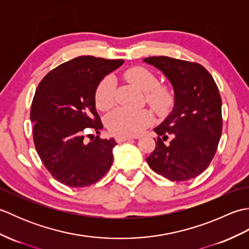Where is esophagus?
I'll return each instance as SVG.
<instances>
[{"label": "esophagus", "mask_w": 249, "mask_h": 249, "mask_svg": "<svg viewBox=\"0 0 249 249\" xmlns=\"http://www.w3.org/2000/svg\"><path fill=\"white\" fill-rule=\"evenodd\" d=\"M131 139H137V137H133V136H116L115 137V140L116 142H119V143L127 140H131Z\"/></svg>", "instance_id": "1"}]
</instances>
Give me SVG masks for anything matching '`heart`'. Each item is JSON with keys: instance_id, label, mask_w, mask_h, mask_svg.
Segmentation results:
<instances>
[{"instance_id": "heart-1", "label": "heart", "mask_w": 249, "mask_h": 249, "mask_svg": "<svg viewBox=\"0 0 249 249\" xmlns=\"http://www.w3.org/2000/svg\"><path fill=\"white\" fill-rule=\"evenodd\" d=\"M124 77L140 91L145 93V99L151 107L163 112L173 103L172 89L168 86L157 84V78L151 71L143 67H133L125 71ZM115 89L111 77H106L98 84L95 93V103L102 111L109 110L114 105ZM153 122V114L149 110L116 109L106 119V125L111 134L115 136H137Z\"/></svg>"}]
</instances>
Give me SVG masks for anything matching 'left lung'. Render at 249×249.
<instances>
[{
	"label": "left lung",
	"mask_w": 249,
	"mask_h": 249,
	"mask_svg": "<svg viewBox=\"0 0 249 249\" xmlns=\"http://www.w3.org/2000/svg\"><path fill=\"white\" fill-rule=\"evenodd\" d=\"M143 62L160 70L174 92L172 111L154 128L160 137L146 161L170 181L198 177L212 161L223 129L218 88L197 63L169 56H150ZM168 136L172 140L165 145Z\"/></svg>",
	"instance_id": "1"
}]
</instances>
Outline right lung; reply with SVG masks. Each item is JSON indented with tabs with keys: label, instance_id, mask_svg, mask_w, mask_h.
<instances>
[{
	"label": "right lung",
	"instance_id": "1",
	"mask_svg": "<svg viewBox=\"0 0 249 249\" xmlns=\"http://www.w3.org/2000/svg\"><path fill=\"white\" fill-rule=\"evenodd\" d=\"M82 55L51 71L37 87L31 108L37 154L56 181L70 187L96 183L113 161V138L87 142L89 129L100 134L103 124L95 93L103 79L123 64Z\"/></svg>",
	"mask_w": 249,
	"mask_h": 249
}]
</instances>
